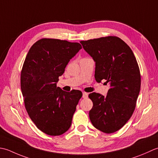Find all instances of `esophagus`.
Segmentation results:
<instances>
[{"label":"esophagus","instance_id":"34e87169","mask_svg":"<svg viewBox=\"0 0 158 158\" xmlns=\"http://www.w3.org/2000/svg\"><path fill=\"white\" fill-rule=\"evenodd\" d=\"M88 95H89V94L87 93H86V92H83L82 93V98H88Z\"/></svg>","mask_w":158,"mask_h":158}]
</instances>
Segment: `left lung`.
<instances>
[{"mask_svg":"<svg viewBox=\"0 0 158 158\" xmlns=\"http://www.w3.org/2000/svg\"><path fill=\"white\" fill-rule=\"evenodd\" d=\"M95 62V78L109 83L107 95L92 93L89 118L93 126L106 134L114 133L132 115L140 90V73L136 57L128 45L115 36L81 41Z\"/></svg>","mask_w":158,"mask_h":158,"instance_id":"left-lung-1","label":"left lung"}]
</instances>
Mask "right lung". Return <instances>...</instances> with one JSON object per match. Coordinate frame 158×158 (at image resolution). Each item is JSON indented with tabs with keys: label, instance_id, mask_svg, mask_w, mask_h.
Listing matches in <instances>:
<instances>
[{
	"label": "right lung",
	"instance_id": "obj_1",
	"mask_svg": "<svg viewBox=\"0 0 158 158\" xmlns=\"http://www.w3.org/2000/svg\"><path fill=\"white\" fill-rule=\"evenodd\" d=\"M81 48L77 42L44 38L31 46L26 56L20 76L26 110L39 130L50 136L69 130L82 96L78 90L66 92L56 86L59 77Z\"/></svg>",
	"mask_w": 158,
	"mask_h": 158
}]
</instances>
